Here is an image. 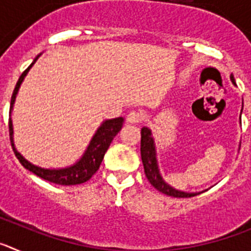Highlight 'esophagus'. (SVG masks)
Instances as JSON below:
<instances>
[{
    "label": "esophagus",
    "instance_id": "obj_1",
    "mask_svg": "<svg viewBox=\"0 0 251 251\" xmlns=\"http://www.w3.org/2000/svg\"><path fill=\"white\" fill-rule=\"evenodd\" d=\"M142 119H143V115H142V113L137 112V110H132V112L128 113L127 115V121L132 124L141 123Z\"/></svg>",
    "mask_w": 251,
    "mask_h": 251
}]
</instances>
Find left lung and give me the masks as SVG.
<instances>
[{
	"mask_svg": "<svg viewBox=\"0 0 251 251\" xmlns=\"http://www.w3.org/2000/svg\"><path fill=\"white\" fill-rule=\"evenodd\" d=\"M232 83H235L234 76H231ZM141 157L145 167L146 177L148 178L151 185L158 190L162 194L167 195L171 197H178V199H185V197H194L199 194H188V192L178 191L175 190L171 186L163 181V178L159 175L158 166H157L156 159V150H154V143L151 136V130L147 127H143L141 129Z\"/></svg>",
	"mask_w": 251,
	"mask_h": 251,
	"instance_id": "left-lung-1",
	"label": "left lung"
}]
</instances>
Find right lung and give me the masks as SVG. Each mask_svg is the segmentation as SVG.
Here are the masks:
<instances>
[{
  "label": "right lung",
  "mask_w": 251,
  "mask_h": 251,
  "mask_svg": "<svg viewBox=\"0 0 251 251\" xmlns=\"http://www.w3.org/2000/svg\"><path fill=\"white\" fill-rule=\"evenodd\" d=\"M36 59L34 60V63L31 64L25 72L22 73L21 76L19 77V81H17L15 89H13L12 97H11V106H10V113L12 110V105L15 103V98H16V94L19 92V88L21 85L24 77L26 76V74L28 73L30 68L35 64ZM124 123V119L122 117L114 119H109V121L103 122L99 129L97 130V133L93 137L92 142H90L89 147L85 151L84 156L81 157V159L79 162H76L74 166L68 168H61V170H45V168L37 167V166L31 165L30 162L26 161L24 157L16 151L15 146H13V139H12V122H8V132H10V141L11 146H12V150L16 154L17 159L20 161L26 170H28L30 172L35 174L36 176L41 177V178L46 179L49 182L56 183V185L61 186H73V185H80V183L86 182L88 179L92 178L93 175L99 170L100 167V163L104 158V154H105L106 150L109 148L110 143H112L113 138H114L117 134H118L119 130L122 129Z\"/></svg>",
  "instance_id": "1"
}]
</instances>
